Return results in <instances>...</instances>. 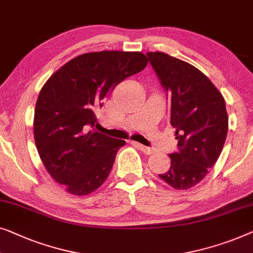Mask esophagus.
<instances>
[{"mask_svg": "<svg viewBox=\"0 0 253 253\" xmlns=\"http://www.w3.org/2000/svg\"><path fill=\"white\" fill-rule=\"evenodd\" d=\"M132 145H134L135 147L140 149L141 152H144L145 154H147V155H149V154H152L154 152L153 148L147 147V146H144V145H141V144H139V142H137V141H132Z\"/></svg>", "mask_w": 253, "mask_h": 253, "instance_id": "1", "label": "esophagus"}]
</instances>
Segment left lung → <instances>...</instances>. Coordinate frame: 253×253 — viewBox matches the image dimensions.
Returning a JSON list of instances; mask_svg holds the SVG:
<instances>
[{
	"mask_svg": "<svg viewBox=\"0 0 253 253\" xmlns=\"http://www.w3.org/2000/svg\"><path fill=\"white\" fill-rule=\"evenodd\" d=\"M163 89L170 98V123L178 152L159 177L175 189H188L202 180L224 147L228 115L225 99L212 82L193 65L164 52H147Z\"/></svg>",
	"mask_w": 253,
	"mask_h": 253,
	"instance_id": "8db88e82",
	"label": "left lung"
}]
</instances>
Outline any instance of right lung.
<instances>
[{
    "mask_svg": "<svg viewBox=\"0 0 253 253\" xmlns=\"http://www.w3.org/2000/svg\"><path fill=\"white\" fill-rule=\"evenodd\" d=\"M141 52L100 51L74 58L40 91L34 139L42 163L73 195H87L108 178L126 141L98 132L94 111L129 76L146 67Z\"/></svg>",
    "mask_w": 253,
    "mask_h": 253,
    "instance_id": "obj_1",
    "label": "right lung"
}]
</instances>
